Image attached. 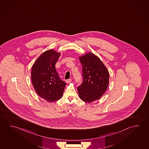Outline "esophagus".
<instances>
[{"mask_svg":"<svg viewBox=\"0 0 149 149\" xmlns=\"http://www.w3.org/2000/svg\"><path fill=\"white\" fill-rule=\"evenodd\" d=\"M71 81H72V79H67V80H66V82L67 83H70Z\"/></svg>","mask_w":149,"mask_h":149,"instance_id":"obj_1","label":"esophagus"}]
</instances>
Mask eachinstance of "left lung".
<instances>
[{
  "label": "left lung",
  "instance_id": "obj_1",
  "mask_svg": "<svg viewBox=\"0 0 149 149\" xmlns=\"http://www.w3.org/2000/svg\"><path fill=\"white\" fill-rule=\"evenodd\" d=\"M83 82L77 88L79 97L86 103L98 100L105 93L109 83V72L97 56L88 52L80 56Z\"/></svg>",
  "mask_w": 149,
  "mask_h": 149
}]
</instances>
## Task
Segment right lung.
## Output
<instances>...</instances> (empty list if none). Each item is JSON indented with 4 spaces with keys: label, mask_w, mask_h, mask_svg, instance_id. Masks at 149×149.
Wrapping results in <instances>:
<instances>
[{
    "label": "right lung",
    "mask_w": 149,
    "mask_h": 149,
    "mask_svg": "<svg viewBox=\"0 0 149 149\" xmlns=\"http://www.w3.org/2000/svg\"><path fill=\"white\" fill-rule=\"evenodd\" d=\"M61 55L53 49L45 51L32 67L31 80L34 90L38 96L48 102L60 100L66 86L56 70L55 64Z\"/></svg>",
    "instance_id": "1"
}]
</instances>
